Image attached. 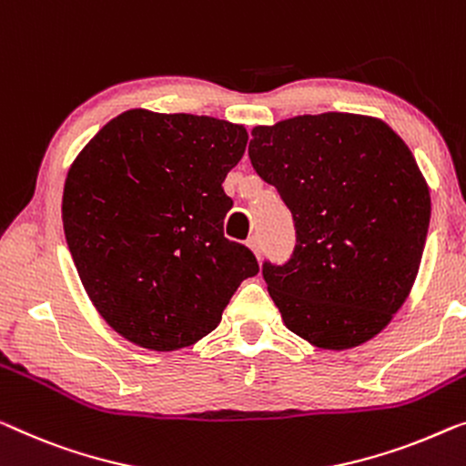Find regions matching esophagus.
Instances as JSON below:
<instances>
[{
    "label": "esophagus",
    "instance_id": "esophagus-1",
    "mask_svg": "<svg viewBox=\"0 0 466 466\" xmlns=\"http://www.w3.org/2000/svg\"><path fill=\"white\" fill-rule=\"evenodd\" d=\"M247 245H248V248H251V251L255 253L257 259H259V257H261V238H259V236L253 234L251 238L247 240Z\"/></svg>",
    "mask_w": 466,
    "mask_h": 466
}]
</instances>
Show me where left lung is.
Returning <instances> with one entry per match:
<instances>
[{"mask_svg":"<svg viewBox=\"0 0 466 466\" xmlns=\"http://www.w3.org/2000/svg\"><path fill=\"white\" fill-rule=\"evenodd\" d=\"M248 144L263 182L293 213L289 261H263V280L289 330L322 350L379 335L419 274L431 197L404 140L350 113L303 115Z\"/></svg>","mask_w":466,"mask_h":466,"instance_id":"1","label":"left lung"}]
</instances>
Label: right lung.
I'll use <instances>...</instances> for the list:
<instances>
[{
    "mask_svg": "<svg viewBox=\"0 0 466 466\" xmlns=\"http://www.w3.org/2000/svg\"><path fill=\"white\" fill-rule=\"evenodd\" d=\"M242 125L127 110L68 169L62 224L98 314L155 351L218 329L255 255L224 236L232 198L221 188L247 148Z\"/></svg>",
    "mask_w": 466,
    "mask_h": 466,
    "instance_id": "right-lung-1",
    "label": "right lung"
}]
</instances>
